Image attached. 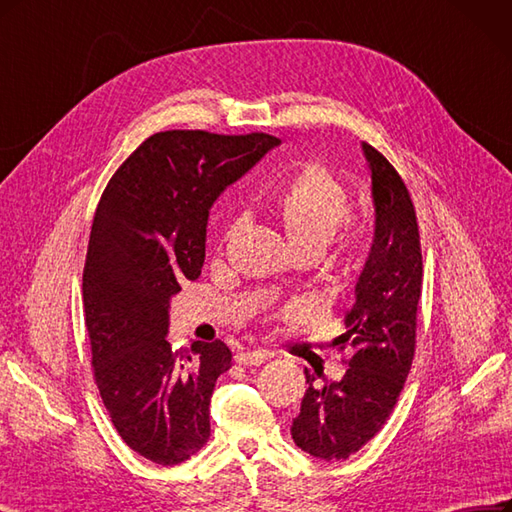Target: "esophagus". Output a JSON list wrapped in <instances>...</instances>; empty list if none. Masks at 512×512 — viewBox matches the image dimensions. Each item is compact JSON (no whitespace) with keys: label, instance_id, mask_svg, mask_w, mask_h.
<instances>
[{"label":"esophagus","instance_id":"34e87169","mask_svg":"<svg viewBox=\"0 0 512 512\" xmlns=\"http://www.w3.org/2000/svg\"><path fill=\"white\" fill-rule=\"evenodd\" d=\"M271 358L269 351L264 349H248V351H241V354L235 356V362L237 364H243V366H258V364H264Z\"/></svg>","mask_w":512,"mask_h":512}]
</instances>
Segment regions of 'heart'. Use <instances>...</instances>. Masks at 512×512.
Here are the masks:
<instances>
[{"instance_id": "obj_1", "label": "heart", "mask_w": 512, "mask_h": 512, "mask_svg": "<svg viewBox=\"0 0 512 512\" xmlns=\"http://www.w3.org/2000/svg\"><path fill=\"white\" fill-rule=\"evenodd\" d=\"M269 205L296 250L322 252L351 218L345 184L317 163L298 167L269 195Z\"/></svg>"}]
</instances>
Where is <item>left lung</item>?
<instances>
[{
    "label": "left lung",
    "instance_id": "1",
    "mask_svg": "<svg viewBox=\"0 0 512 512\" xmlns=\"http://www.w3.org/2000/svg\"><path fill=\"white\" fill-rule=\"evenodd\" d=\"M375 205V237L356 284V303L345 313L341 341L354 347L341 381L315 385L292 421V438L320 460H347L390 417L415 354L421 296V248L415 207L398 171L362 142Z\"/></svg>",
    "mask_w": 512,
    "mask_h": 512
}]
</instances>
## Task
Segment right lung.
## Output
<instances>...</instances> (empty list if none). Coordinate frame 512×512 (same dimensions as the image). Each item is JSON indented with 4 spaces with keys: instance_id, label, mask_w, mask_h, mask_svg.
<instances>
[{
    "instance_id": "1",
    "label": "right lung",
    "mask_w": 512,
    "mask_h": 512,
    "mask_svg": "<svg viewBox=\"0 0 512 512\" xmlns=\"http://www.w3.org/2000/svg\"><path fill=\"white\" fill-rule=\"evenodd\" d=\"M281 142L267 133H154L95 211L82 275L95 383L120 438L175 466L209 438V400L231 368L222 341L171 351L169 303L205 262L209 209Z\"/></svg>"
}]
</instances>
